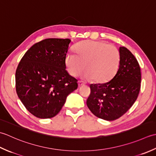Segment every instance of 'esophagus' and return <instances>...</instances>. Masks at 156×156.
Here are the masks:
<instances>
[{"label": "esophagus", "instance_id": "1", "mask_svg": "<svg viewBox=\"0 0 156 156\" xmlns=\"http://www.w3.org/2000/svg\"><path fill=\"white\" fill-rule=\"evenodd\" d=\"M85 85V83L83 82V81H79V82H78V85H79V87H81V86H83V85Z\"/></svg>", "mask_w": 156, "mask_h": 156}]
</instances>
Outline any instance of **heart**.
<instances>
[{"mask_svg": "<svg viewBox=\"0 0 156 156\" xmlns=\"http://www.w3.org/2000/svg\"><path fill=\"white\" fill-rule=\"evenodd\" d=\"M74 49L76 54L69 52L65 57L66 69L73 76L79 75L85 66L87 71L83 77L104 83L112 79L118 71L120 55L115 46L101 41L87 40L77 44Z\"/></svg>", "mask_w": 156, "mask_h": 156, "instance_id": "obj_1", "label": "heart"}]
</instances>
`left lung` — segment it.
I'll list each match as a JSON object with an SVG mask.
<instances>
[{"mask_svg": "<svg viewBox=\"0 0 156 156\" xmlns=\"http://www.w3.org/2000/svg\"><path fill=\"white\" fill-rule=\"evenodd\" d=\"M118 71L105 83L91 84L87 106L98 118L116 120L135 103L141 87V69L134 55L125 47H120Z\"/></svg>", "mask_w": 156, "mask_h": 156, "instance_id": "left-lung-1", "label": "left lung"}]
</instances>
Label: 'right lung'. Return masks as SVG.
<instances>
[{"label":"right lung","mask_w":156,"mask_h":156,"mask_svg":"<svg viewBox=\"0 0 156 156\" xmlns=\"http://www.w3.org/2000/svg\"><path fill=\"white\" fill-rule=\"evenodd\" d=\"M70 39L48 38L25 52L15 73L16 91L29 112L39 119L58 114L66 97L78 87L66 71Z\"/></svg>","instance_id":"1"}]
</instances>
